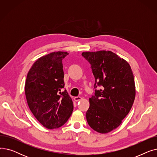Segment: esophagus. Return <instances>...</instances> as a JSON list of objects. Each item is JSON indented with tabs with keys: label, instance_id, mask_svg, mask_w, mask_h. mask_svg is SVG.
Here are the masks:
<instances>
[{
	"label": "esophagus",
	"instance_id": "esophagus-1",
	"mask_svg": "<svg viewBox=\"0 0 157 157\" xmlns=\"http://www.w3.org/2000/svg\"><path fill=\"white\" fill-rule=\"evenodd\" d=\"M74 101H80L81 99V97H79V96L75 97L74 98Z\"/></svg>",
	"mask_w": 157,
	"mask_h": 157
}]
</instances>
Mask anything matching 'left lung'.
I'll return each instance as SVG.
<instances>
[{
  "label": "left lung",
  "instance_id": "8db88e82",
  "mask_svg": "<svg viewBox=\"0 0 157 157\" xmlns=\"http://www.w3.org/2000/svg\"><path fill=\"white\" fill-rule=\"evenodd\" d=\"M95 78L94 95L86 113L88 125L101 134L117 128L133 105L136 89L128 63L110 51L83 52ZM97 86L101 88L97 90Z\"/></svg>",
  "mask_w": 157,
  "mask_h": 157
}]
</instances>
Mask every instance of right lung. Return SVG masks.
<instances>
[{"label":"right lung","mask_w":157,"mask_h":157,"mask_svg":"<svg viewBox=\"0 0 157 157\" xmlns=\"http://www.w3.org/2000/svg\"><path fill=\"white\" fill-rule=\"evenodd\" d=\"M67 52H53L37 59L29 70L25 95L36 118L49 129L60 127L73 111V102L64 88L63 59Z\"/></svg>","instance_id":"1"}]
</instances>
